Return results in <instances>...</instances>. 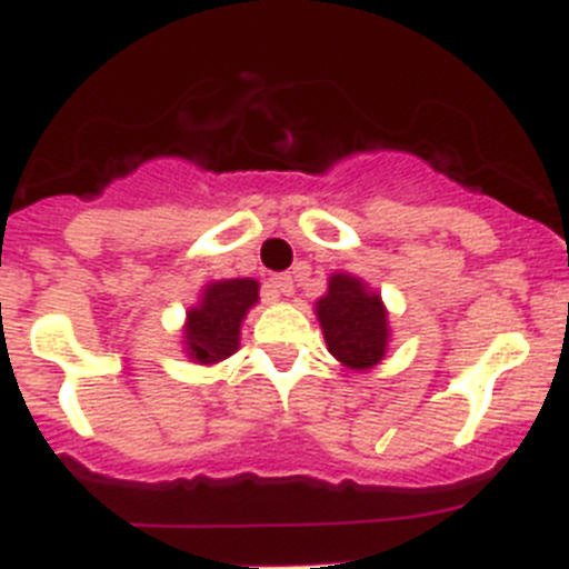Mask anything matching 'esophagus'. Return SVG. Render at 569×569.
<instances>
[{
    "label": "esophagus",
    "mask_w": 569,
    "mask_h": 569,
    "mask_svg": "<svg viewBox=\"0 0 569 569\" xmlns=\"http://www.w3.org/2000/svg\"><path fill=\"white\" fill-rule=\"evenodd\" d=\"M270 290H273L276 296H290L293 293V276L290 273H279L270 279Z\"/></svg>",
    "instance_id": "1"
}]
</instances>
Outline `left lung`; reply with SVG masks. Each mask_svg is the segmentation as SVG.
I'll list each match as a JSON object with an SVG mask.
<instances>
[{
  "label": "left lung",
  "instance_id": "1",
  "mask_svg": "<svg viewBox=\"0 0 569 569\" xmlns=\"http://www.w3.org/2000/svg\"><path fill=\"white\" fill-rule=\"evenodd\" d=\"M328 350L356 370L379 365L387 347V316L381 299L347 273L330 276L328 296L316 308Z\"/></svg>",
  "mask_w": 569,
  "mask_h": 569
}]
</instances>
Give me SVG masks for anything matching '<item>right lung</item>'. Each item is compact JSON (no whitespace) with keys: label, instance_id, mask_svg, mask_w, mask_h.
I'll return each instance as SVG.
<instances>
[{"label":"right lung","instance_id":"obj_1","mask_svg":"<svg viewBox=\"0 0 569 569\" xmlns=\"http://www.w3.org/2000/svg\"><path fill=\"white\" fill-rule=\"evenodd\" d=\"M259 299L253 279L216 281L204 293L202 305L188 313V350L196 361L210 365L233 356L239 347V325L248 308Z\"/></svg>","mask_w":569,"mask_h":569}]
</instances>
